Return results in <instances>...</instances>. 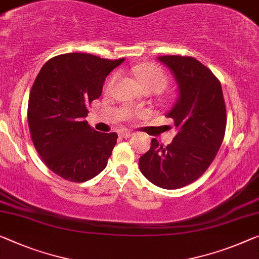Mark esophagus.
<instances>
[{"instance_id":"esophagus-1","label":"esophagus","mask_w":259,"mask_h":259,"mask_svg":"<svg viewBox=\"0 0 259 259\" xmlns=\"http://www.w3.org/2000/svg\"><path fill=\"white\" fill-rule=\"evenodd\" d=\"M134 133H132V132H130V131H121L120 133H119V135H120L121 138H124V139H127V138H131L132 137Z\"/></svg>"}]
</instances>
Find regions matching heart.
I'll use <instances>...</instances> for the list:
<instances>
[{
  "instance_id": "obj_1",
  "label": "heart",
  "mask_w": 259,
  "mask_h": 259,
  "mask_svg": "<svg viewBox=\"0 0 259 259\" xmlns=\"http://www.w3.org/2000/svg\"><path fill=\"white\" fill-rule=\"evenodd\" d=\"M134 74L137 75L139 81L145 90L149 93H160L165 89L169 84L168 75L163 70L160 66L154 65V63H146V65L138 66L134 68ZM117 76H112L107 83V89H110L116 82Z\"/></svg>"
}]
</instances>
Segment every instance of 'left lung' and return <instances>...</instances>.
Masks as SVG:
<instances>
[{"label": "left lung", "mask_w": 259, "mask_h": 259, "mask_svg": "<svg viewBox=\"0 0 259 259\" xmlns=\"http://www.w3.org/2000/svg\"><path fill=\"white\" fill-rule=\"evenodd\" d=\"M178 83L180 97L165 117L177 128L168 146L152 140L139 158V168L149 182L166 190L193 183L215 158L225 138L227 116L221 83L207 67L192 57L162 55Z\"/></svg>", "instance_id": "left-lung-1"}]
</instances>
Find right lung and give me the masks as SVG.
Instances as JSON below:
<instances>
[{
	"label": "right lung",
	"instance_id": "1",
	"mask_svg": "<svg viewBox=\"0 0 259 259\" xmlns=\"http://www.w3.org/2000/svg\"><path fill=\"white\" fill-rule=\"evenodd\" d=\"M122 61L66 53L50 59L35 77L27 105L31 139L47 168L63 180L83 183L105 169L118 134L97 132L84 118Z\"/></svg>",
	"mask_w": 259,
	"mask_h": 259
}]
</instances>
